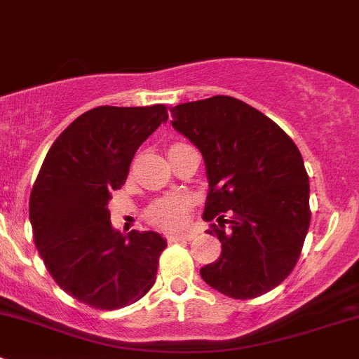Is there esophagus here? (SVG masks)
Masks as SVG:
<instances>
[{"label":"esophagus","instance_id":"esophagus-1","mask_svg":"<svg viewBox=\"0 0 359 359\" xmlns=\"http://www.w3.org/2000/svg\"><path fill=\"white\" fill-rule=\"evenodd\" d=\"M196 236L194 233H173L168 236L170 243H175V241H189Z\"/></svg>","mask_w":359,"mask_h":359}]
</instances>
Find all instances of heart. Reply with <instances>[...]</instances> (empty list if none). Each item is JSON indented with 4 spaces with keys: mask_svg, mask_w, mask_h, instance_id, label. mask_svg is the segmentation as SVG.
I'll return each instance as SVG.
<instances>
[{
    "mask_svg": "<svg viewBox=\"0 0 359 359\" xmlns=\"http://www.w3.org/2000/svg\"><path fill=\"white\" fill-rule=\"evenodd\" d=\"M173 146H179V142ZM187 210H189V200L186 196H166L149 205V208L146 210V219L154 226L173 229L186 222Z\"/></svg>",
    "mask_w": 359,
    "mask_h": 359,
    "instance_id": "b5f03b06",
    "label": "heart"
}]
</instances>
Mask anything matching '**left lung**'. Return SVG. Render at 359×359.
I'll use <instances>...</instances> for the list:
<instances>
[{
    "mask_svg": "<svg viewBox=\"0 0 359 359\" xmlns=\"http://www.w3.org/2000/svg\"><path fill=\"white\" fill-rule=\"evenodd\" d=\"M172 116L205 159L203 219L222 243L201 278L233 299L273 290L295 267L311 222L299 147L273 119L229 95L179 104Z\"/></svg>",
    "mask_w": 359,
    "mask_h": 359,
    "instance_id": "left-lung-1",
    "label": "left lung"
}]
</instances>
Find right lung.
Segmentation results:
<instances>
[{"label":"right lung","mask_w":359,"mask_h":359,"mask_svg":"<svg viewBox=\"0 0 359 359\" xmlns=\"http://www.w3.org/2000/svg\"><path fill=\"white\" fill-rule=\"evenodd\" d=\"M168 119L166 106L83 112L46 153L29 198L34 245L55 283L104 311L142 299L166 241L154 231H114L107 210L140 144Z\"/></svg>","instance_id":"add662e5"}]
</instances>
